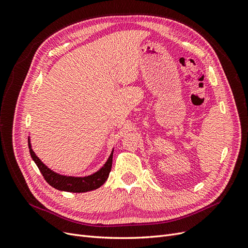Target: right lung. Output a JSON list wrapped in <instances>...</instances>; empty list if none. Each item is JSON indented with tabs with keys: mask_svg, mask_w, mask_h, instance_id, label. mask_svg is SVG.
<instances>
[{
	"mask_svg": "<svg viewBox=\"0 0 248 248\" xmlns=\"http://www.w3.org/2000/svg\"><path fill=\"white\" fill-rule=\"evenodd\" d=\"M28 141H29L30 154H31L32 159L36 163V166L38 167L42 176L46 180V182L58 190L67 191V192L91 191V190L99 188L101 185L106 183V181L108 178L109 171L111 170L112 154H114V150L110 152V155L108 156L107 162L104 163L103 167L100 168L98 170L89 176L76 177V176L61 175L59 174V172H56L52 170H50L47 166H46V164L40 160L39 157L37 156L33 151L30 137L28 139Z\"/></svg>",
	"mask_w": 248,
	"mask_h": 248,
	"instance_id": "right-lung-1",
	"label": "right lung"
}]
</instances>
